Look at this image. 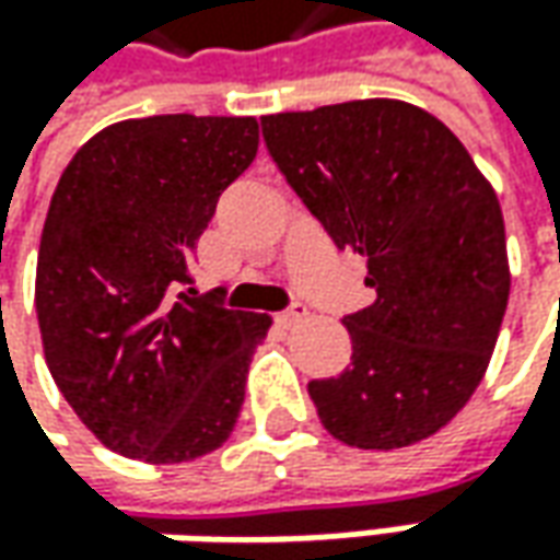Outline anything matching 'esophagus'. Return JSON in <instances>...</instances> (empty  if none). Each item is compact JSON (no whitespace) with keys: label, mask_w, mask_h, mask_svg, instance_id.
Listing matches in <instances>:
<instances>
[{"label":"esophagus","mask_w":560,"mask_h":560,"mask_svg":"<svg viewBox=\"0 0 560 560\" xmlns=\"http://www.w3.org/2000/svg\"><path fill=\"white\" fill-rule=\"evenodd\" d=\"M306 316H310V313H306V306L294 303V306H288L284 313H279V316H276V322H279L281 328H294V325H300V322H303Z\"/></svg>","instance_id":"1"}]
</instances>
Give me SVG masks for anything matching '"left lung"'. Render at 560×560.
Wrapping results in <instances>:
<instances>
[{
	"mask_svg": "<svg viewBox=\"0 0 560 560\" xmlns=\"http://www.w3.org/2000/svg\"><path fill=\"white\" fill-rule=\"evenodd\" d=\"M262 139L335 244L369 260L377 294L343 318L350 365L310 381L325 431L384 453L434 436L487 375L509 306L490 179L450 126L399 98L266 114Z\"/></svg>",
	"mask_w": 560,
	"mask_h": 560,
	"instance_id": "left-lung-1",
	"label": "left lung"
}]
</instances>
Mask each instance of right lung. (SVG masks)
I'll return each instance as SVG.
<instances>
[{
    "instance_id": "right-lung-1",
    "label": "right lung",
    "mask_w": 560,
    "mask_h": 560,
    "mask_svg": "<svg viewBox=\"0 0 560 560\" xmlns=\"http://www.w3.org/2000/svg\"><path fill=\"white\" fill-rule=\"evenodd\" d=\"M257 148V117L120 120L70 158L51 195L36 260L46 365L77 418L126 458L195 462L235 431L272 318L176 288Z\"/></svg>"
}]
</instances>
